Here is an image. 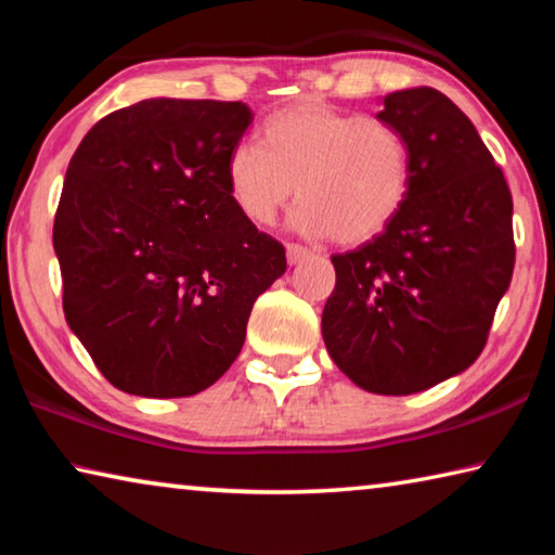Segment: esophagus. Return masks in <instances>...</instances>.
Masks as SVG:
<instances>
[{"label": "esophagus", "mask_w": 555, "mask_h": 555, "mask_svg": "<svg viewBox=\"0 0 555 555\" xmlns=\"http://www.w3.org/2000/svg\"><path fill=\"white\" fill-rule=\"evenodd\" d=\"M311 257V251H308L306 247H300V244H286V261L291 267L300 264V261Z\"/></svg>", "instance_id": "1"}]
</instances>
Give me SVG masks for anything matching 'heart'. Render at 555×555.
<instances>
[{
    "label": "heart",
    "mask_w": 555,
    "mask_h": 555,
    "mask_svg": "<svg viewBox=\"0 0 555 555\" xmlns=\"http://www.w3.org/2000/svg\"><path fill=\"white\" fill-rule=\"evenodd\" d=\"M224 185L244 220L269 228L298 195L291 228L306 237L360 244L397 220L411 188V152L401 131L304 100L271 115L259 146H234Z\"/></svg>",
    "instance_id": "1"
}]
</instances>
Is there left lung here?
Here are the masks:
<instances>
[{"label": "left lung", "mask_w": 555, "mask_h": 555, "mask_svg": "<svg viewBox=\"0 0 555 555\" xmlns=\"http://www.w3.org/2000/svg\"><path fill=\"white\" fill-rule=\"evenodd\" d=\"M411 152V188L387 230L333 257L323 340L357 387L416 393L465 372L514 271L512 193L473 121L434 88L382 98Z\"/></svg>", "instance_id": "left-lung-1"}]
</instances>
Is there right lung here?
<instances>
[{
  "label": "right lung",
  "mask_w": 555,
  "mask_h": 555,
  "mask_svg": "<svg viewBox=\"0 0 555 555\" xmlns=\"http://www.w3.org/2000/svg\"><path fill=\"white\" fill-rule=\"evenodd\" d=\"M242 102L152 98L92 127L53 222L63 313L117 389L193 397L218 382L286 251L234 208L224 164Z\"/></svg>",
  "instance_id": "right-lung-1"
}]
</instances>
